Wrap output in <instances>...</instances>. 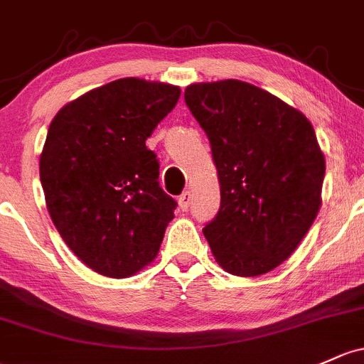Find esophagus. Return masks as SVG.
<instances>
[{
	"label": "esophagus",
	"instance_id": "obj_1",
	"mask_svg": "<svg viewBox=\"0 0 364 364\" xmlns=\"http://www.w3.org/2000/svg\"><path fill=\"white\" fill-rule=\"evenodd\" d=\"M191 199H193V196H191L189 191H183V193L181 194V196H178V205H181V208L183 210V212H186V210L189 208Z\"/></svg>",
	"mask_w": 364,
	"mask_h": 364
}]
</instances>
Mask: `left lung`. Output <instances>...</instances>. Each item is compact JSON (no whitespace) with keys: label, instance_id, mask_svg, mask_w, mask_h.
Segmentation results:
<instances>
[{"label":"left lung","instance_id":"obj_1","mask_svg":"<svg viewBox=\"0 0 364 364\" xmlns=\"http://www.w3.org/2000/svg\"><path fill=\"white\" fill-rule=\"evenodd\" d=\"M191 114L212 146L220 208L203 229L234 276L272 271L295 252L321 205L324 156L302 112L237 80L191 85Z\"/></svg>","mask_w":364,"mask_h":364}]
</instances>
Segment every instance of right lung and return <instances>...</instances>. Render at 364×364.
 <instances>
[{
	"mask_svg": "<svg viewBox=\"0 0 364 364\" xmlns=\"http://www.w3.org/2000/svg\"><path fill=\"white\" fill-rule=\"evenodd\" d=\"M181 88L116 80L64 105L40 158L46 208L74 255L99 274L128 277L154 260L177 201L159 186L146 140Z\"/></svg>",
	"mask_w": 364,
	"mask_h": 364,
	"instance_id": "add662e5",
	"label": "right lung"
}]
</instances>
